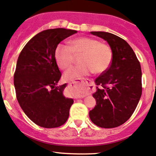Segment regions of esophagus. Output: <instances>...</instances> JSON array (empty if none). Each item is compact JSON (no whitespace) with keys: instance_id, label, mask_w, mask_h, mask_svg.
Masks as SVG:
<instances>
[{"instance_id":"obj_1","label":"esophagus","mask_w":156,"mask_h":156,"mask_svg":"<svg viewBox=\"0 0 156 156\" xmlns=\"http://www.w3.org/2000/svg\"><path fill=\"white\" fill-rule=\"evenodd\" d=\"M79 81H72L69 82L70 84H73L74 85V86H78V85H82L83 84V83H86L87 85V87H88L89 89H90L91 87H93V81H91V80L90 79H87V78H83V79H78Z\"/></svg>"}]
</instances>
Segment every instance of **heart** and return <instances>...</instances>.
Wrapping results in <instances>:
<instances>
[{
	"instance_id": "b5f03b06",
	"label": "heart",
	"mask_w": 156,
	"mask_h": 156,
	"mask_svg": "<svg viewBox=\"0 0 156 156\" xmlns=\"http://www.w3.org/2000/svg\"><path fill=\"white\" fill-rule=\"evenodd\" d=\"M80 55L81 64L68 69L64 73L66 79H76L92 72L102 74L109 69L112 61V50L108 44L90 37H76L69 41L68 47L58 44L55 50V58L61 69L69 68L75 56Z\"/></svg>"
}]
</instances>
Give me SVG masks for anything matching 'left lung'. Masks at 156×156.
I'll list each match as a JSON object with an SVG mask.
<instances>
[{
	"label": "left lung",
	"mask_w": 156,
	"mask_h": 156,
	"mask_svg": "<svg viewBox=\"0 0 156 156\" xmlns=\"http://www.w3.org/2000/svg\"><path fill=\"white\" fill-rule=\"evenodd\" d=\"M90 33L107 41L112 50V61L109 69L95 79L101 88L97 87L92 95L96 105L89 115L98 126L117 127L131 117L141 98V65L124 39L109 32Z\"/></svg>",
	"instance_id": "left-lung-1"
}]
</instances>
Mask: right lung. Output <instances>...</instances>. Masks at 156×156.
<instances>
[{
	"mask_svg": "<svg viewBox=\"0 0 156 156\" xmlns=\"http://www.w3.org/2000/svg\"><path fill=\"white\" fill-rule=\"evenodd\" d=\"M76 32L64 28L42 31L29 41L18 58L14 74L17 100L27 117L41 127H58L69 118L73 100L63 94L66 83L57 85L61 73L55 50Z\"/></svg>",
	"mask_w": 156,
	"mask_h": 156,
	"instance_id": "obj_1",
	"label": "right lung"
}]
</instances>
